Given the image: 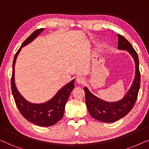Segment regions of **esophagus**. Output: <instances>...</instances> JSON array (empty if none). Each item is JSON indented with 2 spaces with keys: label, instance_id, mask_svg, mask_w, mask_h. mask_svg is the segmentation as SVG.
<instances>
[{
  "label": "esophagus",
  "instance_id": "obj_1",
  "mask_svg": "<svg viewBox=\"0 0 149 149\" xmlns=\"http://www.w3.org/2000/svg\"><path fill=\"white\" fill-rule=\"evenodd\" d=\"M85 82V80L83 77H78L77 79V83H79V84H84Z\"/></svg>",
  "mask_w": 149,
  "mask_h": 149
}]
</instances>
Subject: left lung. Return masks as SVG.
Wrapping results in <instances>:
<instances>
[{
	"label": "left lung",
	"mask_w": 149,
	"mask_h": 149,
	"mask_svg": "<svg viewBox=\"0 0 149 149\" xmlns=\"http://www.w3.org/2000/svg\"><path fill=\"white\" fill-rule=\"evenodd\" d=\"M118 49L127 51L133 57L136 64V73L133 83L123 98L115 102H109L92 94L87 87L84 88L85 102L89 114L94 119L104 123H113L118 121L130 113L137 100L140 86L138 54L131 43L119 34H118Z\"/></svg>",
	"instance_id": "1"
}]
</instances>
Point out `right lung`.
<instances>
[{"instance_id":"obj_1","label":"right lung","mask_w":149,"mask_h":149,"mask_svg":"<svg viewBox=\"0 0 149 149\" xmlns=\"http://www.w3.org/2000/svg\"><path fill=\"white\" fill-rule=\"evenodd\" d=\"M43 30L42 28H40L32 33L31 35L26 38L25 41L22 43V46L15 54L13 62V72H12L11 85L12 93L16 106L22 116L28 121L35 125L42 126V127H49L56 124L63 117L65 105L68 101L71 91L74 87V79L60 89L55 95V96L50 100L42 104H33L28 102L20 94L16 87L15 78H14L16 58L22 48L35 39L38 34L43 31Z\"/></svg>"}]
</instances>
